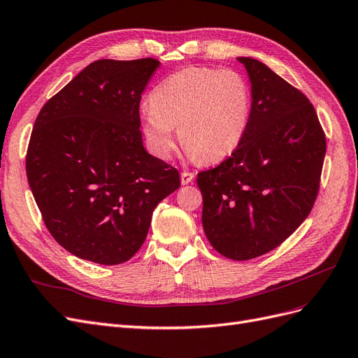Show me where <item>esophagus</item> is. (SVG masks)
Here are the masks:
<instances>
[{"label": "esophagus", "instance_id": "1", "mask_svg": "<svg viewBox=\"0 0 358 358\" xmlns=\"http://www.w3.org/2000/svg\"><path fill=\"white\" fill-rule=\"evenodd\" d=\"M194 178H196V175L191 171H182L180 173V182L182 185H188V183H191L194 180Z\"/></svg>", "mask_w": 358, "mask_h": 358}]
</instances>
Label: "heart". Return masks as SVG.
Listing matches in <instances>:
<instances>
[{
  "mask_svg": "<svg viewBox=\"0 0 358 358\" xmlns=\"http://www.w3.org/2000/svg\"><path fill=\"white\" fill-rule=\"evenodd\" d=\"M251 115L248 82L234 70L189 67L169 76L149 95L142 131L154 155L170 159L175 128L191 158L218 161L241 145Z\"/></svg>",
  "mask_w": 358,
  "mask_h": 358,
  "instance_id": "heart-1",
  "label": "heart"
}]
</instances>
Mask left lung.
<instances>
[{
  "label": "left lung",
  "instance_id": "left-lung-1",
  "mask_svg": "<svg viewBox=\"0 0 358 358\" xmlns=\"http://www.w3.org/2000/svg\"><path fill=\"white\" fill-rule=\"evenodd\" d=\"M251 83V115L241 145L200 171L203 230L221 255L243 262L294 233L315 203L326 137L313 106L254 58L241 57Z\"/></svg>",
  "mask_w": 358,
  "mask_h": 358
}]
</instances>
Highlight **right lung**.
Masks as SVG:
<instances>
[{"mask_svg": "<svg viewBox=\"0 0 358 358\" xmlns=\"http://www.w3.org/2000/svg\"><path fill=\"white\" fill-rule=\"evenodd\" d=\"M161 62L100 59L40 110L27 176L50 234L88 262H128L143 245L154 209L180 187L179 173L148 154L142 92Z\"/></svg>", "mask_w": 358, "mask_h": 358, "instance_id": "right-lung-1", "label": "right lung"}]
</instances>
